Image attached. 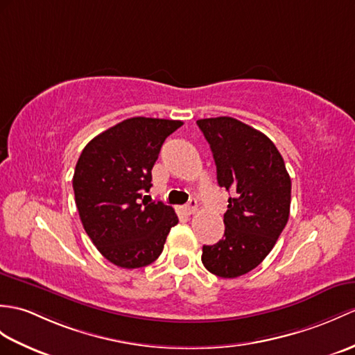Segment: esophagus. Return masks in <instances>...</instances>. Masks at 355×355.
<instances>
[{
  "mask_svg": "<svg viewBox=\"0 0 355 355\" xmlns=\"http://www.w3.org/2000/svg\"><path fill=\"white\" fill-rule=\"evenodd\" d=\"M198 210V202L195 200H192L191 202H189L186 207H184V211L187 213V215H193V213Z\"/></svg>",
  "mask_w": 355,
  "mask_h": 355,
  "instance_id": "esophagus-1",
  "label": "esophagus"
}]
</instances>
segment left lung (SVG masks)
<instances>
[{"mask_svg":"<svg viewBox=\"0 0 355 355\" xmlns=\"http://www.w3.org/2000/svg\"><path fill=\"white\" fill-rule=\"evenodd\" d=\"M216 163L220 187L233 189L225 233L202 246V265L222 278L248 274L266 259L291 213L292 181L272 140L234 118L196 121Z\"/></svg>","mask_w":355,"mask_h":355,"instance_id":"8db88e82","label":"left lung"}]
</instances>
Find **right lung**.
Returning <instances> with one entry per match:
<instances>
[{"label": "right lung", "instance_id": "add662e5", "mask_svg": "<svg viewBox=\"0 0 355 355\" xmlns=\"http://www.w3.org/2000/svg\"><path fill=\"white\" fill-rule=\"evenodd\" d=\"M181 121L130 118L103 131L80 154L72 187L87 236L113 265L136 269L159 259L178 218L151 201V169Z\"/></svg>", "mask_w": 355, "mask_h": 355}]
</instances>
